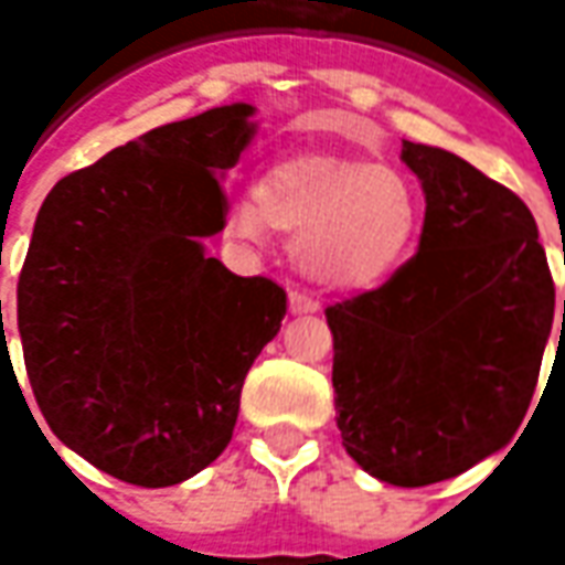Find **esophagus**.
<instances>
[{
    "instance_id": "34e87169",
    "label": "esophagus",
    "mask_w": 565,
    "mask_h": 565,
    "mask_svg": "<svg viewBox=\"0 0 565 565\" xmlns=\"http://www.w3.org/2000/svg\"><path fill=\"white\" fill-rule=\"evenodd\" d=\"M317 308V298H311L308 292H301V289H295V292H289V311L292 315H315Z\"/></svg>"
}]
</instances>
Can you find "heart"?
<instances>
[{
	"mask_svg": "<svg viewBox=\"0 0 565 565\" xmlns=\"http://www.w3.org/2000/svg\"><path fill=\"white\" fill-rule=\"evenodd\" d=\"M422 191L399 169L333 153H298L273 163L254 194L228 206L238 238L295 235L301 270L333 289H367L415 248Z\"/></svg>",
	"mask_w": 565,
	"mask_h": 565,
	"instance_id": "1",
	"label": "heart"
}]
</instances>
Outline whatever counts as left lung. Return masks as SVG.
<instances>
[{
  "instance_id": "obj_1",
  "label": "left lung",
  "mask_w": 565,
  "mask_h": 565,
  "mask_svg": "<svg viewBox=\"0 0 565 565\" xmlns=\"http://www.w3.org/2000/svg\"><path fill=\"white\" fill-rule=\"evenodd\" d=\"M402 160L427 201L418 254L327 323L345 452L386 484L427 488L519 430L556 292L519 194L440 147L405 141Z\"/></svg>"
}]
</instances>
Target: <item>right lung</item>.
<instances>
[{"instance_id":"obj_1","label":"right lung","mask_w":565,"mask_h":565,"mask_svg":"<svg viewBox=\"0 0 565 565\" xmlns=\"http://www.w3.org/2000/svg\"><path fill=\"white\" fill-rule=\"evenodd\" d=\"M250 113L160 125L55 182L36 213L18 276L33 399L125 484H179L226 449L245 374L286 317L282 286L201 245L226 226L220 175L248 147Z\"/></svg>"}]
</instances>
